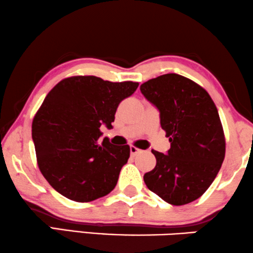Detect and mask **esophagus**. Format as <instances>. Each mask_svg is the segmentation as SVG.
Instances as JSON below:
<instances>
[{
  "mask_svg": "<svg viewBox=\"0 0 253 253\" xmlns=\"http://www.w3.org/2000/svg\"><path fill=\"white\" fill-rule=\"evenodd\" d=\"M130 153H131V155H132V156H135V155H137V154L141 153V149L137 148V147H135V146H131V147H130Z\"/></svg>",
  "mask_w": 253,
  "mask_h": 253,
  "instance_id": "1",
  "label": "esophagus"
}]
</instances>
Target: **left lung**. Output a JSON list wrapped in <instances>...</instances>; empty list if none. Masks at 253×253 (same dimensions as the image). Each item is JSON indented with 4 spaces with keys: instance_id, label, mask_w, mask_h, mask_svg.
Returning <instances> with one entry per match:
<instances>
[{
    "instance_id": "obj_1",
    "label": "left lung",
    "mask_w": 253,
    "mask_h": 253,
    "mask_svg": "<svg viewBox=\"0 0 253 253\" xmlns=\"http://www.w3.org/2000/svg\"><path fill=\"white\" fill-rule=\"evenodd\" d=\"M140 91L160 111L171 142L168 154L152 151L156 166L145 173V184L172 206L193 202L210 187L225 159L218 109L202 86L174 73L142 83Z\"/></svg>"
}]
</instances>
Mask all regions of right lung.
Segmentation results:
<instances>
[{
    "label": "right lung",
    "instance_id": "obj_1",
    "mask_svg": "<svg viewBox=\"0 0 253 253\" xmlns=\"http://www.w3.org/2000/svg\"><path fill=\"white\" fill-rule=\"evenodd\" d=\"M138 85L79 75L61 80L46 94L33 119L32 138L40 171L58 193L91 202L115 188L130 147L100 141V126L112 127L120 102Z\"/></svg>",
    "mask_w": 253,
    "mask_h": 253
}]
</instances>
